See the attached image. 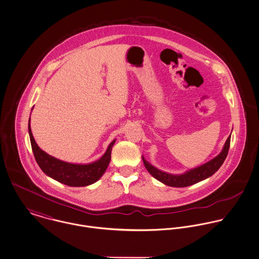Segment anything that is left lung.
<instances>
[{
  "instance_id": "left-lung-1",
  "label": "left lung",
  "mask_w": 259,
  "mask_h": 259,
  "mask_svg": "<svg viewBox=\"0 0 259 259\" xmlns=\"http://www.w3.org/2000/svg\"><path fill=\"white\" fill-rule=\"evenodd\" d=\"M230 135L227 139V142L224 146L223 151L215 158H213L209 162L201 165L198 168L192 169V170H190L185 174H182V175H172V174L162 172V171L158 170L157 168H155L154 166H152L149 162H147L144 159L143 156H142V160H143L144 165H145L146 169L148 170V172H150L155 179H157L158 181H160L163 184L170 186V187L184 188V187H189L194 184H197L202 180L212 176L214 172H217L221 168V166L224 164V162L228 156V153L230 150Z\"/></svg>"
}]
</instances>
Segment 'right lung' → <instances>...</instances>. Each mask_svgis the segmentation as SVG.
<instances>
[{"label": "right lung", "mask_w": 259, "mask_h": 259, "mask_svg": "<svg viewBox=\"0 0 259 259\" xmlns=\"http://www.w3.org/2000/svg\"><path fill=\"white\" fill-rule=\"evenodd\" d=\"M29 134L34 159L41 171L54 180L69 187H85L97 182L110 163L111 150L115 143V140H113L99 160L87 165H79L60 161L42 151L33 139L29 123Z\"/></svg>", "instance_id": "1"}]
</instances>
